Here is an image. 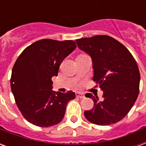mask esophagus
<instances>
[{
	"instance_id": "obj_1",
	"label": "esophagus",
	"mask_w": 146,
	"mask_h": 146,
	"mask_svg": "<svg viewBox=\"0 0 146 146\" xmlns=\"http://www.w3.org/2000/svg\"><path fill=\"white\" fill-rule=\"evenodd\" d=\"M76 96L80 98H85V95H84V93H81V92H76Z\"/></svg>"
}]
</instances>
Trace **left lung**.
<instances>
[{
  "label": "left lung",
  "mask_w": 146,
  "mask_h": 146,
  "mask_svg": "<svg viewBox=\"0 0 146 146\" xmlns=\"http://www.w3.org/2000/svg\"><path fill=\"white\" fill-rule=\"evenodd\" d=\"M77 47L92 59L94 81L103 92L102 98L91 93L94 106L84 111L87 119L97 125H110L125 117L139 93L140 73L124 45L106 35L76 40Z\"/></svg>",
  "instance_id": "obj_1"
}]
</instances>
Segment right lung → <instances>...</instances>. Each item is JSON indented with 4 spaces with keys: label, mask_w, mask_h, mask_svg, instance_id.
I'll return each mask as SVG.
<instances>
[{
    "label": "right lung",
    "mask_w": 146,
    "mask_h": 146,
    "mask_svg": "<svg viewBox=\"0 0 146 146\" xmlns=\"http://www.w3.org/2000/svg\"><path fill=\"white\" fill-rule=\"evenodd\" d=\"M76 48L73 40L43 39L28 46L18 57L11 77L15 103L24 118L38 127L62 121L68 102L75 93L52 91L51 77L57 76L62 62Z\"/></svg>",
    "instance_id": "1"
}]
</instances>
